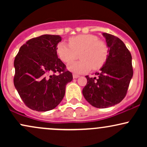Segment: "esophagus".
<instances>
[{"label":"esophagus","instance_id":"1","mask_svg":"<svg viewBox=\"0 0 147 147\" xmlns=\"http://www.w3.org/2000/svg\"><path fill=\"white\" fill-rule=\"evenodd\" d=\"M72 77H73L74 79H77L78 78L79 76L78 75H76V74H73V75H72Z\"/></svg>","mask_w":147,"mask_h":147}]
</instances>
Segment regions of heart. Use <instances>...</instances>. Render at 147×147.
Listing matches in <instances>:
<instances>
[{
    "mask_svg": "<svg viewBox=\"0 0 147 147\" xmlns=\"http://www.w3.org/2000/svg\"><path fill=\"white\" fill-rule=\"evenodd\" d=\"M57 52L60 59L69 63L79 55L80 61L72 62L68 69L75 73H85L92 69L101 68L107 60L109 48L107 43L94 34H79L69 38V45L61 42L57 45Z\"/></svg>",
    "mask_w": 147,
    "mask_h": 147,
    "instance_id": "obj_1",
    "label": "heart"
}]
</instances>
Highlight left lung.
I'll return each mask as SVG.
<instances>
[{
  "label": "left lung",
  "mask_w": 147,
  "mask_h": 147,
  "mask_svg": "<svg viewBox=\"0 0 147 147\" xmlns=\"http://www.w3.org/2000/svg\"><path fill=\"white\" fill-rule=\"evenodd\" d=\"M102 34L109 46V57L100 70L95 72L97 77L86 76L87 84L82 90L87 102L99 109L122 102L133 74L132 57L124 42L110 34Z\"/></svg>",
  "instance_id": "1"
}]
</instances>
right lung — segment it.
Segmentation results:
<instances>
[{
	"label": "right lung",
	"instance_id": "add662e5",
	"mask_svg": "<svg viewBox=\"0 0 147 147\" xmlns=\"http://www.w3.org/2000/svg\"><path fill=\"white\" fill-rule=\"evenodd\" d=\"M59 35L44 34L28 40L15 57L14 84L24 104L36 111L52 110L65 95L72 75L57 52Z\"/></svg>",
	"mask_w": 147,
	"mask_h": 147
}]
</instances>
